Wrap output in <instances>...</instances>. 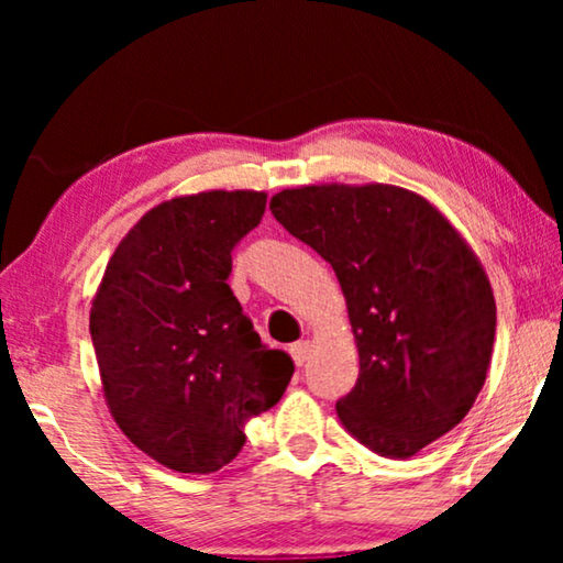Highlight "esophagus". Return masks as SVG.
<instances>
[{"instance_id":"34e87169","label":"esophagus","mask_w":563,"mask_h":563,"mask_svg":"<svg viewBox=\"0 0 563 563\" xmlns=\"http://www.w3.org/2000/svg\"><path fill=\"white\" fill-rule=\"evenodd\" d=\"M289 353H291V358H295V364H297V366H305L307 361H310L312 345H310V341H299V343L291 345Z\"/></svg>"}]
</instances>
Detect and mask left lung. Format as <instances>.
<instances>
[{
    "instance_id": "1",
    "label": "left lung",
    "mask_w": 563,
    "mask_h": 563,
    "mask_svg": "<svg viewBox=\"0 0 563 563\" xmlns=\"http://www.w3.org/2000/svg\"><path fill=\"white\" fill-rule=\"evenodd\" d=\"M274 218L333 266L358 345L335 410L368 451L410 459L456 428L484 387L497 307L451 222L389 184H322L272 197Z\"/></svg>"
}]
</instances>
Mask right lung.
<instances>
[{
    "label": "right lung",
    "instance_id": "1",
    "mask_svg": "<svg viewBox=\"0 0 563 563\" xmlns=\"http://www.w3.org/2000/svg\"><path fill=\"white\" fill-rule=\"evenodd\" d=\"M264 191H202L145 214L112 253L89 333L110 412L143 453L212 474L243 449V420L279 402L295 374L243 314L228 276L258 225Z\"/></svg>",
    "mask_w": 563,
    "mask_h": 563
}]
</instances>
